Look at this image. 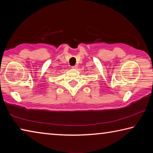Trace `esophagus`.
I'll use <instances>...</instances> for the list:
<instances>
[{"label": "esophagus", "instance_id": "34e87169", "mask_svg": "<svg viewBox=\"0 0 153 153\" xmlns=\"http://www.w3.org/2000/svg\"><path fill=\"white\" fill-rule=\"evenodd\" d=\"M77 65H74V66H72V67H71V68H72V69H77Z\"/></svg>", "mask_w": 153, "mask_h": 153}]
</instances>
